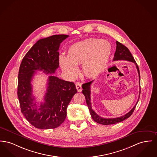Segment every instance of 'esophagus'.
<instances>
[{
	"instance_id": "1",
	"label": "esophagus",
	"mask_w": 157,
	"mask_h": 157,
	"mask_svg": "<svg viewBox=\"0 0 157 157\" xmlns=\"http://www.w3.org/2000/svg\"><path fill=\"white\" fill-rule=\"evenodd\" d=\"M76 90H77L78 92H81L82 90V84H81V83L78 82V83H76Z\"/></svg>"
}]
</instances>
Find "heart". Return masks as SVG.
I'll return each instance as SVG.
<instances>
[{
    "label": "heart",
    "instance_id": "heart-1",
    "mask_svg": "<svg viewBox=\"0 0 157 157\" xmlns=\"http://www.w3.org/2000/svg\"><path fill=\"white\" fill-rule=\"evenodd\" d=\"M111 45L105 40L89 38L74 43L66 52V57L60 56L59 64L70 78L77 73L75 65H81L82 73L87 78H94L105 69L111 53Z\"/></svg>",
    "mask_w": 157,
    "mask_h": 157
}]
</instances>
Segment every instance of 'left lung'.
<instances>
[{
  "mask_svg": "<svg viewBox=\"0 0 157 157\" xmlns=\"http://www.w3.org/2000/svg\"><path fill=\"white\" fill-rule=\"evenodd\" d=\"M128 60L129 62L134 63L136 69L138 70L139 74V84H140V73H139V69L137 63H136L134 58L132 55L131 53L130 52L129 49L126 46H124L123 44L119 43V41H116V50L114 53V58H113V61H117V60ZM94 81L86 82V83H83L82 85V91L83 95H85V99H86V102L87 104V105L88 107L89 111L90 112L91 116L92 117V119L94 120L95 122L101 124L103 125H109V124H116L117 123L121 122L128 118L132 114L133 112L134 111V110L136 106V104L138 103V101L135 104V105L133 107V108L127 114H124L123 116L116 117V118H110V119H106V118H103L102 117H100L98 116L94 111L92 110V107H91V85L92 83ZM140 93L139 92V96H140Z\"/></svg>",
  "mask_w": 157,
  "mask_h": 157,
  "instance_id": "obj_1",
  "label": "left lung"
}]
</instances>
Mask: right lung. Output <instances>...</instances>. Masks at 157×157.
Returning <instances> with one entry per match:
<instances>
[{
  "mask_svg": "<svg viewBox=\"0 0 157 157\" xmlns=\"http://www.w3.org/2000/svg\"><path fill=\"white\" fill-rule=\"evenodd\" d=\"M67 35H54L37 41L23 58L18 73V97L21 111L36 128L55 129L66 117L67 107L77 90L74 82L53 76L59 66L60 43ZM36 70L50 75L45 102L38 108L32 95L31 81Z\"/></svg>",
  "mask_w": 157,
  "mask_h": 157,
  "instance_id": "obj_1",
  "label": "right lung"
}]
</instances>
